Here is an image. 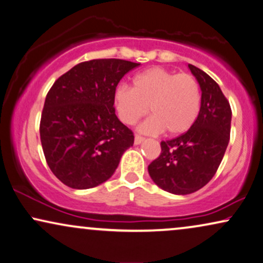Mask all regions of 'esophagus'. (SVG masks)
I'll use <instances>...</instances> for the list:
<instances>
[{
  "label": "esophagus",
  "mask_w": 263,
  "mask_h": 263,
  "mask_svg": "<svg viewBox=\"0 0 263 263\" xmlns=\"http://www.w3.org/2000/svg\"><path fill=\"white\" fill-rule=\"evenodd\" d=\"M144 141V138L142 137V136H139V135H136L135 136V144H141V143Z\"/></svg>",
  "instance_id": "obj_1"
}]
</instances>
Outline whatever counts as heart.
<instances>
[{"label": "heart", "mask_w": 263, "mask_h": 263, "mask_svg": "<svg viewBox=\"0 0 263 263\" xmlns=\"http://www.w3.org/2000/svg\"><path fill=\"white\" fill-rule=\"evenodd\" d=\"M114 103L119 118L134 125L149 111L152 118L139 126L144 134L168 135L187 132L200 111V86L191 74L151 68L134 78L132 88L121 85L115 89Z\"/></svg>", "instance_id": "1"}]
</instances>
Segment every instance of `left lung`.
Instances as JSON below:
<instances>
[{
	"label": "left lung",
	"instance_id": "left-lung-1",
	"mask_svg": "<svg viewBox=\"0 0 263 263\" xmlns=\"http://www.w3.org/2000/svg\"><path fill=\"white\" fill-rule=\"evenodd\" d=\"M188 68L201 89L200 111L185 134L160 143V155L148 166L154 183L177 195L197 192L211 181L231 135V105L220 86L197 66Z\"/></svg>",
	"mask_w": 263,
	"mask_h": 263
}]
</instances>
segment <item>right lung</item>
Returning a JSON list of instances; mask_svg holds the SVG:
<instances>
[{"label": "right lung", "mask_w": 263, "mask_h": 263, "mask_svg": "<svg viewBox=\"0 0 263 263\" xmlns=\"http://www.w3.org/2000/svg\"><path fill=\"white\" fill-rule=\"evenodd\" d=\"M138 65L122 59L82 62L48 91L40 137L49 168L68 187L102 184L134 145V132L115 115L114 93L125 74Z\"/></svg>", "instance_id": "right-lung-1"}]
</instances>
